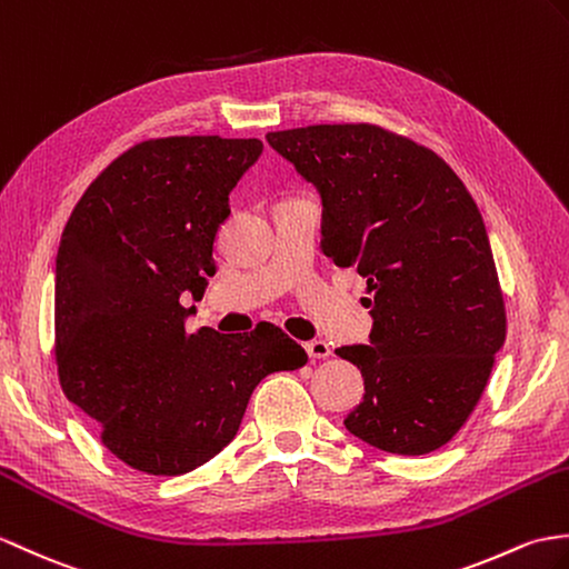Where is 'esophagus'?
I'll use <instances>...</instances> for the list:
<instances>
[{"mask_svg": "<svg viewBox=\"0 0 569 569\" xmlns=\"http://www.w3.org/2000/svg\"><path fill=\"white\" fill-rule=\"evenodd\" d=\"M306 349H308L310 359H327V356L332 353V349H329V345H327L325 339H312V341H308Z\"/></svg>", "mask_w": 569, "mask_h": 569, "instance_id": "1", "label": "esophagus"}]
</instances>
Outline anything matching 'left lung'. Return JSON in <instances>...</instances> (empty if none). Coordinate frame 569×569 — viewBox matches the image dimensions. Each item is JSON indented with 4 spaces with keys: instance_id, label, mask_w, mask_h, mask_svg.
<instances>
[{
    "instance_id": "obj_1",
    "label": "left lung",
    "mask_w": 569,
    "mask_h": 569,
    "mask_svg": "<svg viewBox=\"0 0 569 569\" xmlns=\"http://www.w3.org/2000/svg\"><path fill=\"white\" fill-rule=\"evenodd\" d=\"M267 142L322 198V252L368 283L363 402L347 429L425 456L466 425L505 345L507 315L478 206L439 154L368 123L308 126Z\"/></svg>"
}]
</instances>
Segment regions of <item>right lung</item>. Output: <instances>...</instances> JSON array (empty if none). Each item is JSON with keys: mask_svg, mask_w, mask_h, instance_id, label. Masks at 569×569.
<instances>
[{"mask_svg": "<svg viewBox=\"0 0 569 569\" xmlns=\"http://www.w3.org/2000/svg\"><path fill=\"white\" fill-rule=\"evenodd\" d=\"M261 140L183 136L140 142L89 183L56 261L62 392L101 425L126 466L183 475L228 446L254 388L308 353L279 327L189 335L181 296L203 298L230 191Z\"/></svg>", "mask_w": 569, "mask_h": 569, "instance_id": "add662e5", "label": "right lung"}]
</instances>
